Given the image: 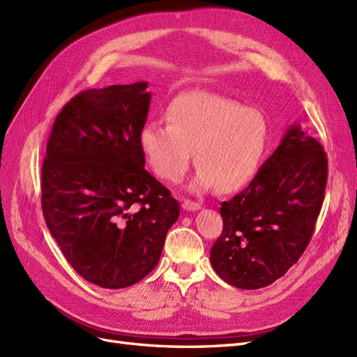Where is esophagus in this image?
Here are the masks:
<instances>
[{"label":"esophagus","mask_w":357,"mask_h":357,"mask_svg":"<svg viewBox=\"0 0 357 357\" xmlns=\"http://www.w3.org/2000/svg\"><path fill=\"white\" fill-rule=\"evenodd\" d=\"M183 208L188 210V211H197V210L201 208V204H199V202H195V201L186 199L185 202H183Z\"/></svg>","instance_id":"esophagus-1"}]
</instances>
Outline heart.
<instances>
[{
	"mask_svg": "<svg viewBox=\"0 0 357 357\" xmlns=\"http://www.w3.org/2000/svg\"><path fill=\"white\" fill-rule=\"evenodd\" d=\"M168 125L149 121L139 147L156 174L177 183L192 160L199 167L190 189L232 192L257 171L266 149L268 126L257 110L211 92L180 95L168 107Z\"/></svg>",
	"mask_w": 357,
	"mask_h": 357,
	"instance_id": "b5f03b06",
	"label": "heart"
}]
</instances>
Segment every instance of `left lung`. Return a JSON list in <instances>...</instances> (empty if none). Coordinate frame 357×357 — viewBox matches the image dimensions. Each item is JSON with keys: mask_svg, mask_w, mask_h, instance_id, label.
I'll use <instances>...</instances> for the list:
<instances>
[{"mask_svg": "<svg viewBox=\"0 0 357 357\" xmlns=\"http://www.w3.org/2000/svg\"><path fill=\"white\" fill-rule=\"evenodd\" d=\"M328 158L299 125L253 180L222 202L223 231L211 247L218 275L238 289H261L283 277L307 248L325 199Z\"/></svg>", "mask_w": 357, "mask_h": 357, "instance_id": "1", "label": "left lung"}]
</instances>
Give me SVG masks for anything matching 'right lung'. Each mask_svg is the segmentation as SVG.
Instances as JSON below:
<instances>
[{"label":"right lung","instance_id":"right-lung-1","mask_svg":"<svg viewBox=\"0 0 357 357\" xmlns=\"http://www.w3.org/2000/svg\"><path fill=\"white\" fill-rule=\"evenodd\" d=\"M146 89L138 82L75 95L56 116L41 168L52 236L75 271L104 289L132 286L152 271L180 214L144 169Z\"/></svg>","mask_w":357,"mask_h":357}]
</instances>
